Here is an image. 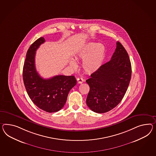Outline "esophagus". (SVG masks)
<instances>
[{"label":"esophagus","instance_id":"34e87169","mask_svg":"<svg viewBox=\"0 0 156 156\" xmlns=\"http://www.w3.org/2000/svg\"><path fill=\"white\" fill-rule=\"evenodd\" d=\"M77 83L79 84H81L84 82V79L82 78V77H78L77 79Z\"/></svg>","mask_w":156,"mask_h":156}]
</instances>
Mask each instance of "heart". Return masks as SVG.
Segmentation results:
<instances>
[{
    "instance_id": "b5f03b06",
    "label": "heart",
    "mask_w": 156,
    "mask_h": 156,
    "mask_svg": "<svg viewBox=\"0 0 156 156\" xmlns=\"http://www.w3.org/2000/svg\"><path fill=\"white\" fill-rule=\"evenodd\" d=\"M106 48L104 44L96 42H88L77 51L76 58L83 60V68L85 72L89 73L97 71L104 60ZM70 66L76 68V62L72 59L69 62Z\"/></svg>"
}]
</instances>
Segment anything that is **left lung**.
Listing matches in <instances>:
<instances>
[{
	"label": "left lung",
	"instance_id": "obj_1",
	"mask_svg": "<svg viewBox=\"0 0 156 156\" xmlns=\"http://www.w3.org/2000/svg\"><path fill=\"white\" fill-rule=\"evenodd\" d=\"M132 68L128 53L119 42L112 58L87 80L90 90L87 104L93 112H109L119 104L127 90Z\"/></svg>",
	"mask_w": 156,
	"mask_h": 156
}]
</instances>
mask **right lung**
<instances>
[{"mask_svg":"<svg viewBox=\"0 0 156 156\" xmlns=\"http://www.w3.org/2000/svg\"><path fill=\"white\" fill-rule=\"evenodd\" d=\"M45 42L40 37L32 44L27 52L23 77L28 96L38 108L48 112L59 111L64 106L68 93L76 84L73 76L57 75L48 79L41 77L36 71V51Z\"/></svg>","mask_w":156,"mask_h":156,"instance_id":"1","label":"right lung"}]
</instances>
